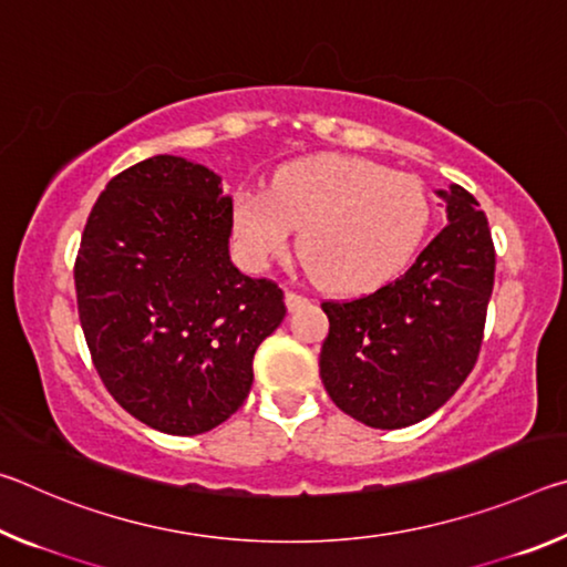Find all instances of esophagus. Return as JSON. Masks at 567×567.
I'll return each mask as SVG.
<instances>
[{
    "mask_svg": "<svg viewBox=\"0 0 567 567\" xmlns=\"http://www.w3.org/2000/svg\"><path fill=\"white\" fill-rule=\"evenodd\" d=\"M285 302H287V307H290V310L295 312V310H300V307H305L310 300H307V297L300 295V292L287 290V292H285Z\"/></svg>",
    "mask_w": 567,
    "mask_h": 567,
    "instance_id": "1",
    "label": "esophagus"
}]
</instances>
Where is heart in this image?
<instances>
[{
    "label": "heart",
    "mask_w": 567,
    "mask_h": 567,
    "mask_svg": "<svg viewBox=\"0 0 567 567\" xmlns=\"http://www.w3.org/2000/svg\"><path fill=\"white\" fill-rule=\"evenodd\" d=\"M433 205L422 182L378 162L342 155L300 159L270 192L239 189L233 225L247 257L265 265L290 247L330 292H364L390 280L417 252Z\"/></svg>",
    "instance_id": "obj_1"
}]
</instances>
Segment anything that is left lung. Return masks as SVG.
<instances>
[{
    "label": "left lung",
    "mask_w": 567,
    "mask_h": 567,
    "mask_svg": "<svg viewBox=\"0 0 567 567\" xmlns=\"http://www.w3.org/2000/svg\"><path fill=\"white\" fill-rule=\"evenodd\" d=\"M447 225L398 280L322 302L330 332L320 378L334 405L370 427L398 430L433 415L473 372L495 282V247L477 199L437 189Z\"/></svg>",
    "instance_id": "8db88e82"
}]
</instances>
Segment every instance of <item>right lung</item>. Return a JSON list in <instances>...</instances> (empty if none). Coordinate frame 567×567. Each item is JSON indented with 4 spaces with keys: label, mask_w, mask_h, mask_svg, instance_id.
Instances as JSON below:
<instances>
[{
    "label": "right lung",
    "mask_w": 567,
    "mask_h": 567,
    "mask_svg": "<svg viewBox=\"0 0 567 567\" xmlns=\"http://www.w3.org/2000/svg\"><path fill=\"white\" fill-rule=\"evenodd\" d=\"M233 197L213 169L157 155L107 182L74 262L104 388L145 425L199 435L243 408L285 295L229 260Z\"/></svg>",
    "instance_id": "obj_1"
}]
</instances>
